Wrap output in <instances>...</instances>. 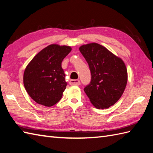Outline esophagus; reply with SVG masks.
<instances>
[{
  "instance_id": "obj_1",
  "label": "esophagus",
  "mask_w": 153,
  "mask_h": 153,
  "mask_svg": "<svg viewBox=\"0 0 153 153\" xmlns=\"http://www.w3.org/2000/svg\"><path fill=\"white\" fill-rule=\"evenodd\" d=\"M70 84L71 85H79L80 82L79 79H71L70 80Z\"/></svg>"
}]
</instances>
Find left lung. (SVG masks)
Segmentation results:
<instances>
[{
	"mask_svg": "<svg viewBox=\"0 0 153 153\" xmlns=\"http://www.w3.org/2000/svg\"><path fill=\"white\" fill-rule=\"evenodd\" d=\"M79 49L91 74V81L84 91L95 108H109L120 99L126 89L128 71L125 63L98 43L83 45Z\"/></svg>",
	"mask_w": 153,
	"mask_h": 153,
	"instance_id": "left-lung-1",
	"label": "left lung"
}]
</instances>
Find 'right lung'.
<instances>
[{"instance_id":"add662e5","label":"right lung","mask_w":153,"mask_h":153,"mask_svg":"<svg viewBox=\"0 0 153 153\" xmlns=\"http://www.w3.org/2000/svg\"><path fill=\"white\" fill-rule=\"evenodd\" d=\"M71 51L70 46L52 44L27 64L24 73V85L37 103L52 106L61 99L67 85L62 62Z\"/></svg>"}]
</instances>
